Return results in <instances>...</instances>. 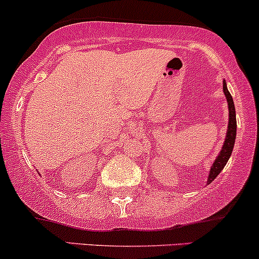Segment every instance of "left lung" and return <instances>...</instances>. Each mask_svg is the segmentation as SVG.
Returning <instances> with one entry per match:
<instances>
[{"mask_svg":"<svg viewBox=\"0 0 259 259\" xmlns=\"http://www.w3.org/2000/svg\"><path fill=\"white\" fill-rule=\"evenodd\" d=\"M223 91L224 95L227 98V103H228V110H229V117H228V129H227L226 139H224L223 146L221 149V153L213 161L209 170V176H208L207 184H210L214 179L218 177V174L223 170L226 166L227 161L231 158V154L233 151L234 143H236V135H237V119H236V109H234L233 98H232L231 93L228 91L227 88L226 80H223Z\"/></svg>","mask_w":259,"mask_h":259,"instance_id":"left-lung-1","label":"left lung"}]
</instances>
